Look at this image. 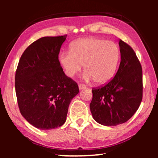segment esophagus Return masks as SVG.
I'll list each match as a JSON object with an SVG mask.
<instances>
[{
  "mask_svg": "<svg viewBox=\"0 0 158 158\" xmlns=\"http://www.w3.org/2000/svg\"><path fill=\"white\" fill-rule=\"evenodd\" d=\"M86 88V86H85V85H83V84H79V89L80 90H81L82 89H84Z\"/></svg>",
  "mask_w": 158,
  "mask_h": 158,
  "instance_id": "1",
  "label": "esophagus"
}]
</instances>
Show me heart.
Instances as JSON below:
<instances>
[{
  "mask_svg": "<svg viewBox=\"0 0 158 158\" xmlns=\"http://www.w3.org/2000/svg\"><path fill=\"white\" fill-rule=\"evenodd\" d=\"M69 52H61L58 62L67 77L72 78L81 70L85 81L93 79L95 84H104L113 78L120 58L118 45L111 41L86 37L77 40L69 46Z\"/></svg>",
  "mask_w": 158,
  "mask_h": 158,
  "instance_id": "heart-1",
  "label": "heart"
}]
</instances>
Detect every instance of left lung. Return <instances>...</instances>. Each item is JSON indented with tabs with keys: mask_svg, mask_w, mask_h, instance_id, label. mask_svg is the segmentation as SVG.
Masks as SVG:
<instances>
[{
	"mask_svg": "<svg viewBox=\"0 0 158 158\" xmlns=\"http://www.w3.org/2000/svg\"><path fill=\"white\" fill-rule=\"evenodd\" d=\"M121 63L116 75L105 86L93 89L90 109L95 121L105 126L124 123L142 100V68L135 52L119 41Z\"/></svg>",
	"mask_w": 158,
	"mask_h": 158,
	"instance_id": "obj_1",
	"label": "left lung"
}]
</instances>
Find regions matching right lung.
I'll return each instance as SVG.
<instances>
[{
    "label": "right lung",
    "instance_id": "add662e5",
    "mask_svg": "<svg viewBox=\"0 0 158 158\" xmlns=\"http://www.w3.org/2000/svg\"><path fill=\"white\" fill-rule=\"evenodd\" d=\"M66 35L44 37L28 46L19 62L15 90L19 108L29 123L42 130L63 125L71 100L78 94L75 81L58 62Z\"/></svg>",
    "mask_w": 158,
    "mask_h": 158
}]
</instances>
